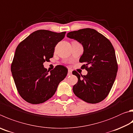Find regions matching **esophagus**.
Returning <instances> with one entry per match:
<instances>
[{
    "label": "esophagus",
    "mask_w": 133,
    "mask_h": 133,
    "mask_svg": "<svg viewBox=\"0 0 133 133\" xmlns=\"http://www.w3.org/2000/svg\"><path fill=\"white\" fill-rule=\"evenodd\" d=\"M71 74H72V71L70 70H68V73H67V76H71Z\"/></svg>",
    "instance_id": "1"
}]
</instances>
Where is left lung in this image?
Masks as SVG:
<instances>
[{
	"label": "left lung",
	"mask_w": 133,
	"mask_h": 133,
	"mask_svg": "<svg viewBox=\"0 0 133 133\" xmlns=\"http://www.w3.org/2000/svg\"><path fill=\"white\" fill-rule=\"evenodd\" d=\"M67 37L83 45L84 52L79 61L86 76L73 72L78 78L73 91L77 97L90 103L101 102L107 97L117 72L115 51L112 43L94 29L84 28L67 33Z\"/></svg>",
	"instance_id": "8db88e82"
}]
</instances>
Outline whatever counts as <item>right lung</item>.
<instances>
[{"label": "right lung", "instance_id": "right-lung-1", "mask_svg": "<svg viewBox=\"0 0 133 133\" xmlns=\"http://www.w3.org/2000/svg\"><path fill=\"white\" fill-rule=\"evenodd\" d=\"M65 34L37 30L17 47L11 71L19 94L27 102L39 104L46 101L66 77L68 70L63 66H57L50 72L43 66V63L54 56L55 46Z\"/></svg>", "mask_w": 133, "mask_h": 133}]
</instances>
